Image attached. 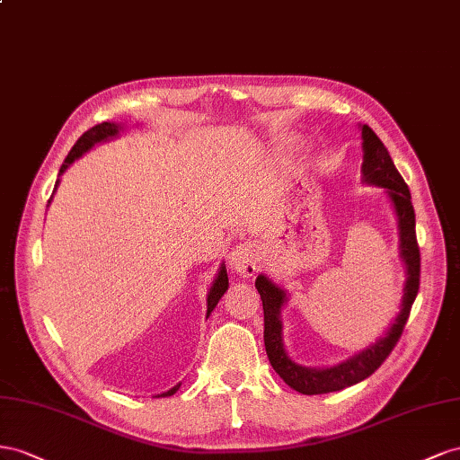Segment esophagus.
<instances>
[{
  "label": "esophagus",
  "mask_w": 460,
  "mask_h": 460,
  "mask_svg": "<svg viewBox=\"0 0 460 460\" xmlns=\"http://www.w3.org/2000/svg\"><path fill=\"white\" fill-rule=\"evenodd\" d=\"M229 264L231 268L237 271L241 278H252L256 273V248L251 243L239 244L229 256Z\"/></svg>",
  "instance_id": "esophagus-1"
}]
</instances>
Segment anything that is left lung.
<instances>
[{"label": "left lung", "instance_id": "1", "mask_svg": "<svg viewBox=\"0 0 460 460\" xmlns=\"http://www.w3.org/2000/svg\"><path fill=\"white\" fill-rule=\"evenodd\" d=\"M362 140L364 181L370 182V185L387 189L399 217L401 256L404 260L406 271H409V278H406L404 285L402 308L387 335L379 339L370 349L362 350L360 354H354L350 360L337 364L333 368H303V366L295 364L287 357L281 343L279 310L285 303V291H281L278 285L271 283L266 275H258L256 288L260 293L261 305H264V343L270 364L273 366V370L283 377V382L287 385H291L295 391L303 393V395H322V393L341 391L362 382L366 377H370L379 366L385 362L391 350L399 343L420 288V248L416 241V217L409 185H406L404 179L397 172V167L393 164L384 142L377 138V135L368 125H362Z\"/></svg>", "mask_w": 460, "mask_h": 460}]
</instances>
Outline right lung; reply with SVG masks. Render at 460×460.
<instances>
[{"instance_id": "right-lung-1", "label": "right lung", "mask_w": 460, "mask_h": 460, "mask_svg": "<svg viewBox=\"0 0 460 460\" xmlns=\"http://www.w3.org/2000/svg\"><path fill=\"white\" fill-rule=\"evenodd\" d=\"M117 133H119V125H115V123H100V125H96V127H92L90 130H86V133L75 142V146L71 148L69 155L65 157V162H63V165H61V169H59V173H63L65 169H67V167L76 160V157H81L86 150H90L92 146H94L96 142L111 138V137H115ZM227 287H229L227 271H226V266H221V270H219V273H217V279L214 281L212 288H209V295H208V316H209V312H212V310L216 308V305L219 303V298L223 296V293L227 291ZM179 387H181V384L175 385L173 389H169V391L162 393V395H157V397H172L173 393H177Z\"/></svg>"}]
</instances>
